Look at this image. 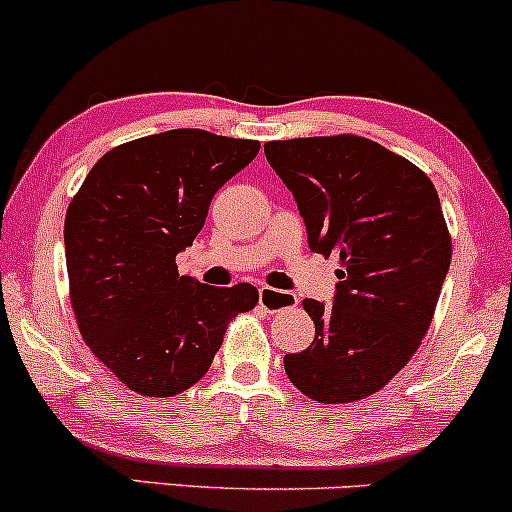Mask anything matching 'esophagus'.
Wrapping results in <instances>:
<instances>
[{"label": "esophagus", "instance_id": "obj_1", "mask_svg": "<svg viewBox=\"0 0 512 512\" xmlns=\"http://www.w3.org/2000/svg\"><path fill=\"white\" fill-rule=\"evenodd\" d=\"M296 301L299 299H296L291 291H279V289H272V286H262L260 289V306L269 313L296 308Z\"/></svg>", "mask_w": 512, "mask_h": 512}]
</instances>
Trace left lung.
I'll list each match as a JSON object with an SVG mask.
<instances>
[{"instance_id": "obj_1", "label": "left lung", "mask_w": 512, "mask_h": 512, "mask_svg": "<svg viewBox=\"0 0 512 512\" xmlns=\"http://www.w3.org/2000/svg\"><path fill=\"white\" fill-rule=\"evenodd\" d=\"M303 216L308 245L340 257L333 306L303 299L316 338L284 357L291 384L318 403L381 391L428 333L452 262L435 184L406 157L340 133L265 143Z\"/></svg>"}]
</instances>
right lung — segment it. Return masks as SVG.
<instances>
[{
	"instance_id": "1",
	"label": "right lung",
	"mask_w": 512,
	"mask_h": 512,
	"mask_svg": "<svg viewBox=\"0 0 512 512\" xmlns=\"http://www.w3.org/2000/svg\"><path fill=\"white\" fill-rule=\"evenodd\" d=\"M257 153V140L174 128L116 145L72 196V311L89 350L126 389L187 391L209 372L230 320L257 306L252 284L216 289L177 272L213 194Z\"/></svg>"
}]
</instances>
